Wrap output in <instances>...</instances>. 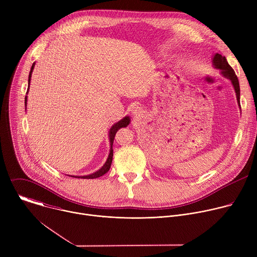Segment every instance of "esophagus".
Here are the masks:
<instances>
[{
    "label": "esophagus",
    "mask_w": 257,
    "mask_h": 257,
    "mask_svg": "<svg viewBox=\"0 0 257 257\" xmlns=\"http://www.w3.org/2000/svg\"><path fill=\"white\" fill-rule=\"evenodd\" d=\"M140 113H141V109H140L139 106H135V107L132 108V114H133L135 117H138V116L140 115Z\"/></svg>",
    "instance_id": "1"
}]
</instances>
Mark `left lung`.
I'll list each match as a JSON object with an SVG mask.
<instances>
[{"instance_id":"8db88e82","label":"left lung","mask_w":257,"mask_h":257,"mask_svg":"<svg viewBox=\"0 0 257 257\" xmlns=\"http://www.w3.org/2000/svg\"><path fill=\"white\" fill-rule=\"evenodd\" d=\"M212 65L215 69H219L221 70V74L229 79L235 89V92H236V97H237V102H238V105L240 107V85H239V81H238V78L235 74V71L232 69V67L228 64V61L226 59L225 56H222L221 54H214L212 60ZM241 108V107H240Z\"/></svg>"}]
</instances>
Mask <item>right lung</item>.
Wrapping results in <instances>:
<instances>
[{
    "label": "right lung",
    "instance_id": "obj_1",
    "mask_svg": "<svg viewBox=\"0 0 257 257\" xmlns=\"http://www.w3.org/2000/svg\"><path fill=\"white\" fill-rule=\"evenodd\" d=\"M34 65H35V63L32 64L31 69H30V72H29V76H28V88H27V92H26V96H25V106H27V93H28V90H29V84H30L31 74H32V71H33ZM129 124H130V117H129V116H126V117H124L122 120H120L119 122H117L116 124H114V125L111 127V129H109V131H108V140H109V145H111V149H109V154H108V157H107V159H106L104 165H103L98 171H96V172H94V173H92V174L86 175V176H71V177L80 178V179H95V178H98V177L104 175V174L109 170V168H111V165H112V161H113V143H114L115 135H116L117 131H118L120 128L127 127Z\"/></svg>",
    "mask_w": 257,
    "mask_h": 257
}]
</instances>
